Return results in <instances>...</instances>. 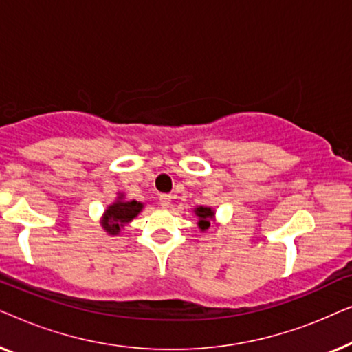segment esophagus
<instances>
[{"label":"esophagus","mask_w":352,"mask_h":352,"mask_svg":"<svg viewBox=\"0 0 352 352\" xmlns=\"http://www.w3.org/2000/svg\"><path fill=\"white\" fill-rule=\"evenodd\" d=\"M171 204V195L170 194H162L160 195V205L163 206V208H168Z\"/></svg>","instance_id":"obj_1"}]
</instances>
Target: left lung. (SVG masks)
<instances>
[{
	"label": "left lung",
	"instance_id": "obj_1",
	"mask_svg": "<svg viewBox=\"0 0 352 352\" xmlns=\"http://www.w3.org/2000/svg\"><path fill=\"white\" fill-rule=\"evenodd\" d=\"M197 216H199V218H201L200 219V229H208L210 228V223L208 221H206V218H211V216H213V211H211V208H204V206H200V208H197Z\"/></svg>",
	"mask_w": 352,
	"mask_h": 352
}]
</instances>
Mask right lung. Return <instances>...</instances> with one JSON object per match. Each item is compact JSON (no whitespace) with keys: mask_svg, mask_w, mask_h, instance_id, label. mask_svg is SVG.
<instances>
[{"mask_svg":"<svg viewBox=\"0 0 352 352\" xmlns=\"http://www.w3.org/2000/svg\"><path fill=\"white\" fill-rule=\"evenodd\" d=\"M142 210V204L133 201H117V204L110 205L109 210L105 211V229L110 234H118L122 224L129 223L134 216H138L139 211Z\"/></svg>","mask_w":352,"mask_h":352,"instance_id":"add662e5","label":"right lung"}]
</instances>
